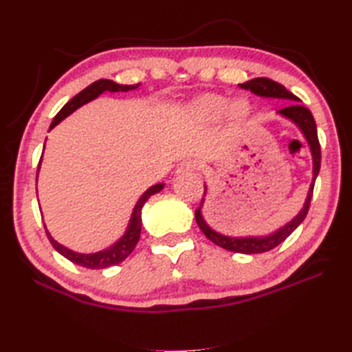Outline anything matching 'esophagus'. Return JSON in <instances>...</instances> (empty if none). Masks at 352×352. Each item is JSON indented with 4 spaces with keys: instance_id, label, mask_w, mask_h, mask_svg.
I'll list each match as a JSON object with an SVG mask.
<instances>
[{
    "instance_id": "obj_1",
    "label": "esophagus",
    "mask_w": 352,
    "mask_h": 352,
    "mask_svg": "<svg viewBox=\"0 0 352 352\" xmlns=\"http://www.w3.org/2000/svg\"><path fill=\"white\" fill-rule=\"evenodd\" d=\"M198 169V163L192 158H188V160H183V162L177 166V174H192Z\"/></svg>"
}]
</instances>
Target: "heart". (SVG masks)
Listing matches in <instances>:
<instances>
[{"instance_id":"heart-1","label":"heart","mask_w":352,"mask_h":352,"mask_svg":"<svg viewBox=\"0 0 352 352\" xmlns=\"http://www.w3.org/2000/svg\"><path fill=\"white\" fill-rule=\"evenodd\" d=\"M228 107V98L221 97V95H214V94H206L203 97L198 98L194 103V111L198 117L206 120V121H214L219 120L223 113H225ZM249 113V104L246 101L237 100L229 106V118H231L232 123H240V121L245 120Z\"/></svg>"}]
</instances>
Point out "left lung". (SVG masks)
Segmentation results:
<instances>
[{"label": "left lung", "mask_w": 352, "mask_h": 352, "mask_svg": "<svg viewBox=\"0 0 352 352\" xmlns=\"http://www.w3.org/2000/svg\"><path fill=\"white\" fill-rule=\"evenodd\" d=\"M240 87L246 89V91H251L255 95H260V97L292 101V103L285 106L283 109H280L278 113L283 115V117H286V118H289L300 127V131L303 132L306 142H308V144H309V149L312 154V163H314V168H312V183H311L309 192H308V197H306V201L303 204L302 210H300V212L294 217V219L287 223V225L280 228L278 231H276L271 235H266V237H228V235L219 234V232H215L214 229H210L206 225V221L203 220V215H201V206L204 203V197H206V184H204V194H203V198L200 201V206H198V209H195L197 225L200 226L203 234L206 235L210 241L215 243L217 246L228 249V251L240 252V254H261V252L271 251V249L278 246L280 243L289 237V235L296 231L300 223L305 220V217L309 210L312 192H314L316 178L318 175V170H320L322 152H320V143H318V137H317L316 120H314V117H312L311 111L308 109V107H305L303 104H300L298 103L300 100L296 97V95L287 91L285 86H282L280 82L272 81L270 78H254V80L243 82V85H240Z\"/></svg>", "instance_id": "left-lung-1"}]
</instances>
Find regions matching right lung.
Masks as SVG:
<instances>
[{"mask_svg": "<svg viewBox=\"0 0 352 352\" xmlns=\"http://www.w3.org/2000/svg\"><path fill=\"white\" fill-rule=\"evenodd\" d=\"M138 86L140 85H133V86L117 85V82H113L112 80L95 81L91 86L82 89L80 94H76L72 100H69L67 103L63 106V109L55 115L52 124H50V129H54V127L58 124L61 120H65L67 115H70L74 111L78 109L80 106L95 100L98 95H101L106 91L127 92V91H132V89H137ZM40 164H41V160H40V163H38V170H40ZM163 186L164 184H162V183L154 184V186L149 188L142 197H140V200L137 201L135 208H133V212H132V217L129 220V226H127L123 237H121L111 248L103 249V251L95 252V254H78V252L70 251V249L60 245V243H56L52 237H50L49 231L46 229V226H44V229H46V234H47V239L50 243H52V246L56 249V251L63 255V257H66L67 260H70L75 265H80L82 267H89V270H104V267H109L112 265H118L124 258L129 257L131 252L135 249L137 243L140 240V234H142V208H143V204L149 200L151 195L160 192V190L163 189Z\"/></svg>", "mask_w": 352, "mask_h": 352, "instance_id": "right-lung-1", "label": "right lung"}]
</instances>
